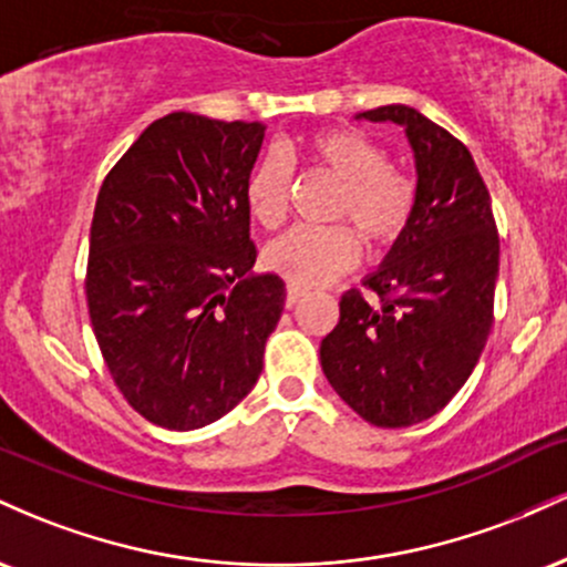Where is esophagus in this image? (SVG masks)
<instances>
[{
    "label": "esophagus",
    "instance_id": "34e87169",
    "mask_svg": "<svg viewBox=\"0 0 567 567\" xmlns=\"http://www.w3.org/2000/svg\"><path fill=\"white\" fill-rule=\"evenodd\" d=\"M303 292H306V290L301 288V285L290 282V285H288V296H285V306H288V309H292V306L298 303V298H301Z\"/></svg>",
    "mask_w": 567,
    "mask_h": 567
}]
</instances>
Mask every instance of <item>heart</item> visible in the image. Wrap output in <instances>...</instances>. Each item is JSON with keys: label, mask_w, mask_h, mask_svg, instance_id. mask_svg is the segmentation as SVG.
I'll return each mask as SVG.
<instances>
[{"label": "heart", "mask_w": 567, "mask_h": 567, "mask_svg": "<svg viewBox=\"0 0 567 567\" xmlns=\"http://www.w3.org/2000/svg\"><path fill=\"white\" fill-rule=\"evenodd\" d=\"M309 157L336 181L333 218L349 220L370 250L392 245L410 224L415 186L408 175L389 167V154L357 130H324L309 138ZM292 167L271 152L247 178V207L266 229H277L288 216ZM277 275L296 285H322L349 269L357 258V237L349 226H296L264 252Z\"/></svg>", "instance_id": "1"}]
</instances>
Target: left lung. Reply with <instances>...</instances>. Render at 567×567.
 Masks as SVG:
<instances>
[{
	"label": "left lung",
	"instance_id": "8db88e82",
	"mask_svg": "<svg viewBox=\"0 0 567 567\" xmlns=\"http://www.w3.org/2000/svg\"><path fill=\"white\" fill-rule=\"evenodd\" d=\"M354 120L394 122L415 162V205L373 292L341 296V320L320 343L324 379L373 426H413L464 386L493 324L498 234L470 148L405 103Z\"/></svg>",
	"mask_w": 567,
	"mask_h": 567
}]
</instances>
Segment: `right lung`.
Returning <instances> with one entry per match:
<instances>
[{
    "instance_id": "add662e5",
    "label": "right lung",
    "mask_w": 567,
    "mask_h": 567,
    "mask_svg": "<svg viewBox=\"0 0 567 567\" xmlns=\"http://www.w3.org/2000/svg\"><path fill=\"white\" fill-rule=\"evenodd\" d=\"M258 122L173 112L97 192L87 309L109 373L146 421L192 432L256 386L285 282L252 275L247 178Z\"/></svg>"
}]
</instances>
